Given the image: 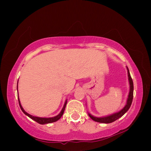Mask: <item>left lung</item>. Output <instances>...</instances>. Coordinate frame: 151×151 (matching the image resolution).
Here are the masks:
<instances>
[{
  "mask_svg": "<svg viewBox=\"0 0 151 151\" xmlns=\"http://www.w3.org/2000/svg\"><path fill=\"white\" fill-rule=\"evenodd\" d=\"M127 70H128V76H129V83H130V92L129 95V98L127 99V102L126 106H125L124 108L122 109L120 111H119L117 113H115L114 114H112L111 115H109V116H107V117H95L94 116H93V115H91L90 114H88L89 116L90 117L91 119H93L96 122H98V123H111L112 122L118 119L119 118L121 117L128 110H129V109L130 108L132 102L133 94H134V84H133L132 79L131 78L130 74L128 67H127Z\"/></svg>",
  "mask_w": 151,
  "mask_h": 151,
  "instance_id": "obj_1",
  "label": "left lung"
}]
</instances>
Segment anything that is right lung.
Listing matches in <instances>:
<instances>
[{
    "mask_svg": "<svg viewBox=\"0 0 151 151\" xmlns=\"http://www.w3.org/2000/svg\"><path fill=\"white\" fill-rule=\"evenodd\" d=\"M18 101H19V106H20L21 110L22 111V112L25 114L27 115V116L29 117L30 118H31L32 119H33L34 121H35L36 122H37V123H40L41 124H47V123H53V122H56L58 120H59L61 118V117L62 116V115L63 114L64 112V110H65V106H66V104H67V101H65V104H64L63 107L62 108V111H61L60 113L56 115V116L54 117H50V118H43V117H35V116H33V115H30L29 114L27 113L26 111H25L24 110V109L22 108V106L21 105V103H20V101H19V97H18Z\"/></svg>",
    "mask_w": 151,
    "mask_h": 151,
    "instance_id": "add662e5",
    "label": "right lung"
}]
</instances>
